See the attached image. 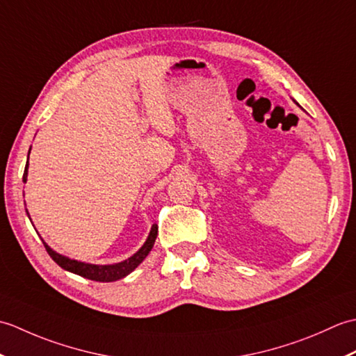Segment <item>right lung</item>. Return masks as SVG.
<instances>
[{"mask_svg": "<svg viewBox=\"0 0 356 356\" xmlns=\"http://www.w3.org/2000/svg\"><path fill=\"white\" fill-rule=\"evenodd\" d=\"M27 168H29V161L26 165V170H24V176H22V182H27ZM157 237V225L154 223L153 228L149 231V236L147 238L145 243L139 249L138 252H136L130 259L122 261V263H118V264H105V266H97V264H88V263H81L76 260H70L67 259V257L58 254L55 251H51V249L44 243L45 246V251L49 252V255L53 259V261L58 263L59 266L65 270H70L73 274H78L84 278L88 280H95V282H116V280L124 278L125 275L130 274L136 268L139 266V264L143 261V259L148 255V252L151 251V248H153L154 241Z\"/></svg>", "mask_w": 356, "mask_h": 356, "instance_id": "right-lung-1", "label": "right lung"}]
</instances>
